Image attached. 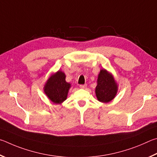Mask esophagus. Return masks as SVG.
Here are the masks:
<instances>
[{
	"label": "esophagus",
	"mask_w": 157,
	"mask_h": 157,
	"mask_svg": "<svg viewBox=\"0 0 157 157\" xmlns=\"http://www.w3.org/2000/svg\"><path fill=\"white\" fill-rule=\"evenodd\" d=\"M80 87H81V88H82V89L86 88V87H87V85H86V84H85V85H80Z\"/></svg>",
	"instance_id": "1"
}]
</instances>
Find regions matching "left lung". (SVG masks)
Wrapping results in <instances>:
<instances>
[{"label": "left lung", "instance_id": "left-lung-1", "mask_svg": "<svg viewBox=\"0 0 157 157\" xmlns=\"http://www.w3.org/2000/svg\"><path fill=\"white\" fill-rule=\"evenodd\" d=\"M118 86L111 73L101 70L98 76L95 93L97 99L102 103H108L116 97Z\"/></svg>", "mask_w": 157, "mask_h": 157}]
</instances>
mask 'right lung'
I'll use <instances>...</instances> for the list:
<instances>
[{
	"mask_svg": "<svg viewBox=\"0 0 157 157\" xmlns=\"http://www.w3.org/2000/svg\"><path fill=\"white\" fill-rule=\"evenodd\" d=\"M71 84L66 82L65 74L59 70L49 77L44 86V92L55 104H60L66 100Z\"/></svg>",
	"mask_w": 157,
	"mask_h": 157,
	"instance_id": "add662e5",
	"label": "right lung"
}]
</instances>
